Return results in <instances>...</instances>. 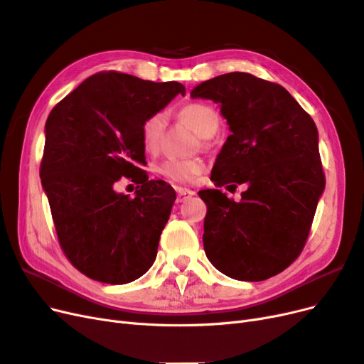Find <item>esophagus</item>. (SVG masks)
<instances>
[{"mask_svg": "<svg viewBox=\"0 0 364 364\" xmlns=\"http://www.w3.org/2000/svg\"><path fill=\"white\" fill-rule=\"evenodd\" d=\"M193 195H195L193 191L184 189V187H177V203H184V201H187V199H189Z\"/></svg>", "mask_w": 364, "mask_h": 364, "instance_id": "34e87169", "label": "esophagus"}]
</instances>
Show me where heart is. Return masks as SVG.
Wrapping results in <instances>:
<instances>
[{
	"label": "heart",
	"instance_id": "b5f03b06",
	"mask_svg": "<svg viewBox=\"0 0 364 364\" xmlns=\"http://www.w3.org/2000/svg\"><path fill=\"white\" fill-rule=\"evenodd\" d=\"M180 116L201 137H212L219 128L220 118L215 107L207 102H187L180 109ZM166 127V114L157 112L149 114L140 125V140L146 152L156 154L160 149L163 133ZM204 163L201 159H175L169 157L157 166V172L175 183H191L203 172Z\"/></svg>",
	"mask_w": 364,
	"mask_h": 364
}]
</instances>
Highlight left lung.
<instances>
[{
    "instance_id": "obj_1",
    "label": "left lung",
    "mask_w": 364,
    "mask_h": 364,
    "mask_svg": "<svg viewBox=\"0 0 364 364\" xmlns=\"http://www.w3.org/2000/svg\"><path fill=\"white\" fill-rule=\"evenodd\" d=\"M191 97L219 102L230 125L210 178L248 186L239 203L218 189L199 192L207 259L240 281L283 272L306 246L325 189L314 121L283 86L246 73L207 80Z\"/></svg>"
}]
</instances>
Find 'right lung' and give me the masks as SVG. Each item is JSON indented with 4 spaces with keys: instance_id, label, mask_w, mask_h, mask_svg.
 Returning <instances> with one entry per match:
<instances>
[{
    "instance_id": "1",
    "label": "right lung",
    "mask_w": 364,
    "mask_h": 364,
    "mask_svg": "<svg viewBox=\"0 0 364 364\" xmlns=\"http://www.w3.org/2000/svg\"><path fill=\"white\" fill-rule=\"evenodd\" d=\"M181 93L177 81L154 83L118 71L86 78L54 105L45 124L41 178L58 243L86 277L127 284L157 255L175 201L165 181L148 180L140 125ZM125 176L136 196L116 194Z\"/></svg>"
}]
</instances>
